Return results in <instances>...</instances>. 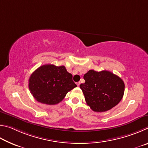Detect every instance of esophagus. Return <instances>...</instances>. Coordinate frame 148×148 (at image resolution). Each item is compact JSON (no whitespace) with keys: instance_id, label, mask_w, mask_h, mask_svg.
<instances>
[{"instance_id":"obj_1","label":"esophagus","mask_w":148,"mask_h":148,"mask_svg":"<svg viewBox=\"0 0 148 148\" xmlns=\"http://www.w3.org/2000/svg\"><path fill=\"white\" fill-rule=\"evenodd\" d=\"M80 84H81V82H77V86H79V85H80Z\"/></svg>"}]
</instances>
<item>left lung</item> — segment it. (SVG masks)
Returning <instances> with one entry per match:
<instances>
[{"label":"left lung","mask_w":148,"mask_h":148,"mask_svg":"<svg viewBox=\"0 0 148 148\" xmlns=\"http://www.w3.org/2000/svg\"><path fill=\"white\" fill-rule=\"evenodd\" d=\"M80 85L87 105L95 112L110 110L122 99L125 84L122 79L108 71L89 70Z\"/></svg>","instance_id":"obj_1"}]
</instances>
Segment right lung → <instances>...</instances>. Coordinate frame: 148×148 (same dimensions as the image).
<instances>
[{
	"label": "right lung",
	"mask_w": 148,
	"mask_h": 148,
	"mask_svg": "<svg viewBox=\"0 0 148 148\" xmlns=\"http://www.w3.org/2000/svg\"><path fill=\"white\" fill-rule=\"evenodd\" d=\"M72 75L64 66H41L31 75L28 88L36 101L49 105L62 101L67 92L77 87Z\"/></svg>",
	"instance_id": "right-lung-1"
}]
</instances>
